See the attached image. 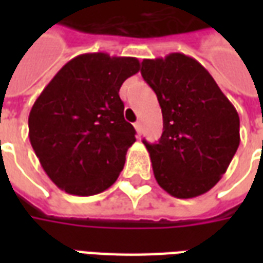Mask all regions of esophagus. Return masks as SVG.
I'll use <instances>...</instances> for the list:
<instances>
[{
  "label": "esophagus",
  "instance_id": "1",
  "mask_svg": "<svg viewBox=\"0 0 263 263\" xmlns=\"http://www.w3.org/2000/svg\"><path fill=\"white\" fill-rule=\"evenodd\" d=\"M134 126H135V129H137L138 135L141 137V134H142V124H141V122L138 121V122H135V124H134Z\"/></svg>",
  "mask_w": 263,
  "mask_h": 263
}]
</instances>
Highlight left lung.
Masks as SVG:
<instances>
[{
	"instance_id": "8db88e82",
	"label": "left lung",
	"mask_w": 263,
	"mask_h": 263,
	"mask_svg": "<svg viewBox=\"0 0 263 263\" xmlns=\"http://www.w3.org/2000/svg\"><path fill=\"white\" fill-rule=\"evenodd\" d=\"M141 73L156 94L163 117L159 142L143 141L156 182L177 198L207 193L239 146L237 109L190 56L143 59Z\"/></svg>"
}]
</instances>
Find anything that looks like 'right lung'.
I'll list each match as a JSON object with an SVG mask.
<instances>
[{
  "mask_svg": "<svg viewBox=\"0 0 263 263\" xmlns=\"http://www.w3.org/2000/svg\"><path fill=\"white\" fill-rule=\"evenodd\" d=\"M137 58L84 53L67 62L32 105L29 141L50 180L66 193L92 196L120 176L135 129L124 118L122 83Z\"/></svg>",
  "mask_w": 263,
  "mask_h": 263,
  "instance_id": "right-lung-1",
  "label": "right lung"
}]
</instances>
